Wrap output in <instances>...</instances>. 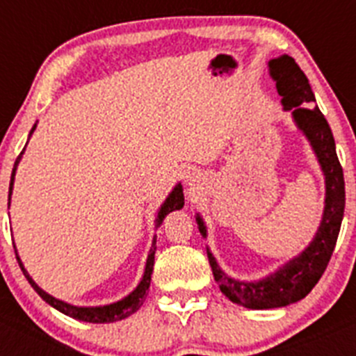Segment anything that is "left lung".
Here are the masks:
<instances>
[{"label":"left lung","instance_id":"8db88e82","mask_svg":"<svg viewBox=\"0 0 356 356\" xmlns=\"http://www.w3.org/2000/svg\"><path fill=\"white\" fill-rule=\"evenodd\" d=\"M269 71L276 80V89L282 96L284 108L292 110L296 124L307 135L319 159L326 178V200L323 221L312 244L300 257H296L287 266L282 267L275 275L267 276L266 280L238 282V280L229 278L219 269L212 253L207 250L213 280L219 284L222 294L234 303L254 308V310L287 307V305L303 300L305 296L316 287L337 244L346 205L344 172L337 159L333 134L323 112L317 106H308L316 102V97L305 72L289 55L269 62ZM197 225H200L201 235L205 237L207 229L200 216H197Z\"/></svg>","mask_w":356,"mask_h":356}]
</instances>
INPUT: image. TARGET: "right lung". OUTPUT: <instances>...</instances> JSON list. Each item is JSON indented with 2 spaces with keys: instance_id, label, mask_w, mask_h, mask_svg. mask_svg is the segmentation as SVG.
Returning a JSON list of instances; mask_svg holds the SVG:
<instances>
[{
  "instance_id": "add662e5",
  "label": "right lung",
  "mask_w": 356,
  "mask_h": 356,
  "mask_svg": "<svg viewBox=\"0 0 356 356\" xmlns=\"http://www.w3.org/2000/svg\"><path fill=\"white\" fill-rule=\"evenodd\" d=\"M35 130V127L31 128V131ZM24 151V149H23ZM23 151L19 153L17 160H15L14 163V169H12V176H10V188H8V201H10V194H12V184H14V175H15V168H17L19 160H21V155H23ZM181 207H184V191H181V185H176L175 191H172L171 194H169V197L165 200V203H163L162 207H160V212H159V219H156V225H162L163 217L168 216L169 212H172V210H180ZM155 242L153 241V244H151V250H149V254H147V262H146V269H144V276L143 280H140V284L137 285V289H135L134 292H131L130 296H127L124 300L118 301V303H112V305H106V307H72V305L69 303H64V301L56 300V298H53V296H49L48 292H44L42 289L37 287V284L33 282V280L30 278V275H28L26 271H24L23 264H21V260H19V257L15 254V259H17L19 262V267H21V271H23V275L26 276V280L30 282V285L33 289H35L37 294L42 298L46 303L51 305L53 308H56V310H60L62 314H65V316L72 317V319H80V321H85V323H114V321H121V319H127L128 316H131L134 312H137L140 308V305H143V301L146 300V291L149 289V282H151V273H153V264H155Z\"/></svg>"
}]
</instances>
